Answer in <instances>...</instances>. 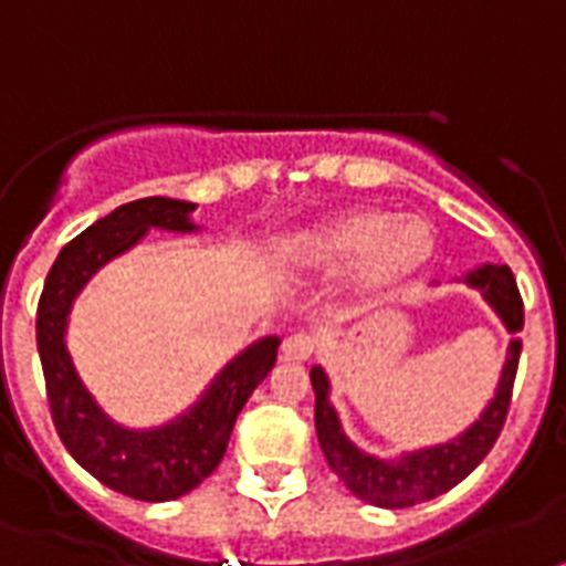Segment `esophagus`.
<instances>
[{
  "label": "esophagus",
  "mask_w": 566,
  "mask_h": 566,
  "mask_svg": "<svg viewBox=\"0 0 566 566\" xmlns=\"http://www.w3.org/2000/svg\"><path fill=\"white\" fill-rule=\"evenodd\" d=\"M316 348V339L307 334V331H296L291 337H284L282 343V355L287 360H307V357L314 355Z\"/></svg>",
  "instance_id": "obj_1"
}]
</instances>
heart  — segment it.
<instances>
[{"label":"heart","instance_id":"obj_1","mask_svg":"<svg viewBox=\"0 0 566 566\" xmlns=\"http://www.w3.org/2000/svg\"><path fill=\"white\" fill-rule=\"evenodd\" d=\"M436 229L421 218H395L387 209H355L323 220L302 235L298 252L311 268L355 264L363 293H387L433 259Z\"/></svg>","mask_w":566,"mask_h":566}]
</instances>
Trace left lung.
<instances>
[{
  "label": "left lung",
  "instance_id": "obj_1",
  "mask_svg": "<svg viewBox=\"0 0 566 566\" xmlns=\"http://www.w3.org/2000/svg\"><path fill=\"white\" fill-rule=\"evenodd\" d=\"M465 282L482 291V296L489 298V305L497 311L500 319L506 323L512 334L523 328V298L506 264H485V268L468 273ZM517 360H521V339H512L506 366L500 375L497 395L485 407L480 421H474V427H468L465 433L453 442L416 450L398 462H380V459L363 453L348 442L346 433L339 430L337 412L328 403V378L319 366H314L311 369V384H314L316 395L314 424L328 465L334 468L339 480L346 482L355 497L366 500L371 506L407 509L439 497L465 480L497 442L500 430L506 424L509 403H512Z\"/></svg>",
  "mask_w": 566,
  "mask_h": 566
}]
</instances>
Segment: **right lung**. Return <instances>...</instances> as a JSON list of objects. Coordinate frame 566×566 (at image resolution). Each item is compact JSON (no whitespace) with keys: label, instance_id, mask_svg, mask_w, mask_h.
<instances>
[{"label":"right lung","instance_id":"right-lung-1","mask_svg":"<svg viewBox=\"0 0 566 566\" xmlns=\"http://www.w3.org/2000/svg\"><path fill=\"white\" fill-rule=\"evenodd\" d=\"M191 211L195 203L171 197H145L118 206L60 250L36 305V352L60 442L107 489L145 503L182 497L220 465L238 412L252 389L268 378L279 352L275 337L250 346L220 371L195 410L148 433L113 424L84 389L63 343L72 298L104 261L130 250L150 227L191 232Z\"/></svg>","mask_w":566,"mask_h":566}]
</instances>
